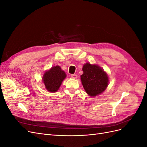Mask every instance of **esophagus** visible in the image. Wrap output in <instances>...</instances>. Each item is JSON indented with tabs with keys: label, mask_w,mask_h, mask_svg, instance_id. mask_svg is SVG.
<instances>
[{
	"label": "esophagus",
	"mask_w": 147,
	"mask_h": 147,
	"mask_svg": "<svg viewBox=\"0 0 147 147\" xmlns=\"http://www.w3.org/2000/svg\"><path fill=\"white\" fill-rule=\"evenodd\" d=\"M71 77L74 79H76L77 78V75L76 74H72L71 75Z\"/></svg>",
	"instance_id": "34e87169"
}]
</instances>
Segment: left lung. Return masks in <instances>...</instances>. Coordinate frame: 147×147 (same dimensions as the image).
Instances as JSON below:
<instances>
[{"instance_id": "8db88e82", "label": "left lung", "mask_w": 147, "mask_h": 147, "mask_svg": "<svg viewBox=\"0 0 147 147\" xmlns=\"http://www.w3.org/2000/svg\"><path fill=\"white\" fill-rule=\"evenodd\" d=\"M83 74L81 81L84 90L88 95L94 97L103 92L109 84V77L100 67L86 63L83 66Z\"/></svg>"}]
</instances>
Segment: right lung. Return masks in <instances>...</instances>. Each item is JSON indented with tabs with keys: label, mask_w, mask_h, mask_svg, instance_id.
I'll list each match as a JSON object with an SVG mask.
<instances>
[{
	"label": "right lung",
	"mask_w": 147,
	"mask_h": 147,
	"mask_svg": "<svg viewBox=\"0 0 147 147\" xmlns=\"http://www.w3.org/2000/svg\"><path fill=\"white\" fill-rule=\"evenodd\" d=\"M65 77L66 74L64 71L61 69L60 66L56 65L46 71L43 74L42 80L47 91L56 92Z\"/></svg>",
	"instance_id": "1"
}]
</instances>
